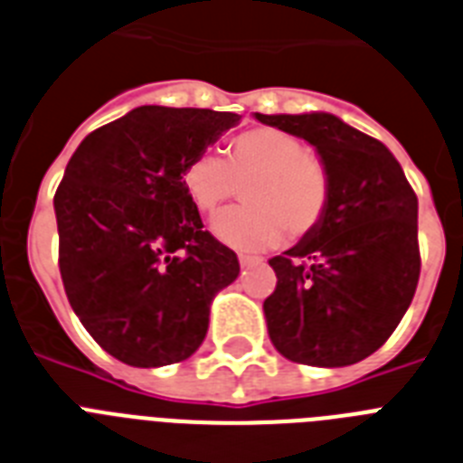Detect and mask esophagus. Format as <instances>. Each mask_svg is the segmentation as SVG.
Here are the masks:
<instances>
[{
    "mask_svg": "<svg viewBox=\"0 0 463 463\" xmlns=\"http://www.w3.org/2000/svg\"><path fill=\"white\" fill-rule=\"evenodd\" d=\"M240 266H242V269H250V266H254V264H261V259L259 257H250V254H240Z\"/></svg>",
    "mask_w": 463,
    "mask_h": 463,
    "instance_id": "1",
    "label": "esophagus"
}]
</instances>
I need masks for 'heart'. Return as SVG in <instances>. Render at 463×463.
<instances>
[{
    "instance_id": "heart-1",
    "label": "heart",
    "mask_w": 463,
    "mask_h": 463,
    "mask_svg": "<svg viewBox=\"0 0 463 463\" xmlns=\"http://www.w3.org/2000/svg\"><path fill=\"white\" fill-rule=\"evenodd\" d=\"M183 185L202 213H213L238 194L247 204L221 213L213 232L242 250H266L309 238L330 206V173L318 154L280 128L259 126L225 145V159L199 152L183 168Z\"/></svg>"
}]
</instances>
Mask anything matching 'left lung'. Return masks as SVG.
Here are the masks:
<instances>
[{"label":"left lung","instance_id":"8db88e82","mask_svg":"<svg viewBox=\"0 0 463 463\" xmlns=\"http://www.w3.org/2000/svg\"><path fill=\"white\" fill-rule=\"evenodd\" d=\"M304 137L330 173V206L309 238L269 259L276 290L264 314L285 359L349 366L385 345L420 273L419 199L381 140L330 114H257Z\"/></svg>","mask_w":463,"mask_h":463}]
</instances>
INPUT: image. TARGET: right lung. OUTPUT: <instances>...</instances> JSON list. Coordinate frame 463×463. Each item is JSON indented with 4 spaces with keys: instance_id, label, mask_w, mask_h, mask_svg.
I'll return each instance as SVG.
<instances>
[{
    "instance_id": "1",
    "label": "right lung",
    "mask_w": 463,
    "mask_h": 463,
    "mask_svg": "<svg viewBox=\"0 0 463 463\" xmlns=\"http://www.w3.org/2000/svg\"><path fill=\"white\" fill-rule=\"evenodd\" d=\"M240 121L212 109L137 107L97 128L56 187L59 270L90 335L128 366L193 356L216 292L240 273L204 231L183 168Z\"/></svg>"
}]
</instances>
